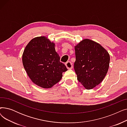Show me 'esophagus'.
<instances>
[{
  "label": "esophagus",
  "instance_id": "34e87169",
  "mask_svg": "<svg viewBox=\"0 0 127 127\" xmlns=\"http://www.w3.org/2000/svg\"><path fill=\"white\" fill-rule=\"evenodd\" d=\"M65 65L67 69H71L72 68V63L70 62H67L65 63Z\"/></svg>",
  "mask_w": 127,
  "mask_h": 127
}]
</instances>
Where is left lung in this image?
I'll return each mask as SVG.
<instances>
[{
  "label": "left lung",
  "mask_w": 127,
  "mask_h": 127,
  "mask_svg": "<svg viewBox=\"0 0 127 127\" xmlns=\"http://www.w3.org/2000/svg\"><path fill=\"white\" fill-rule=\"evenodd\" d=\"M74 69L77 80L87 90L100 83L109 67L110 55L99 43L84 39L75 46Z\"/></svg>",
  "instance_id": "left-lung-1"
}]
</instances>
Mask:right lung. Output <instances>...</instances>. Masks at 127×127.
Instances as JSON below:
<instances>
[{"label":"right lung","instance_id":"right-lung-1","mask_svg":"<svg viewBox=\"0 0 127 127\" xmlns=\"http://www.w3.org/2000/svg\"><path fill=\"white\" fill-rule=\"evenodd\" d=\"M55 44L45 36L32 39L27 45L22 57L23 64L31 81L44 89H49L59 82L62 73L67 70L60 61Z\"/></svg>","mask_w":127,"mask_h":127}]
</instances>
